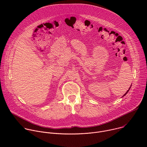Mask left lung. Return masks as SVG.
Returning <instances> with one entry per match:
<instances>
[{
	"label": "left lung",
	"mask_w": 147,
	"mask_h": 147,
	"mask_svg": "<svg viewBox=\"0 0 147 147\" xmlns=\"http://www.w3.org/2000/svg\"><path fill=\"white\" fill-rule=\"evenodd\" d=\"M130 88H129V90H128V91H127V92H125V94H124V95H123V96H125V95H126V94H127V92H129V90H130Z\"/></svg>",
	"instance_id": "1"
}]
</instances>
